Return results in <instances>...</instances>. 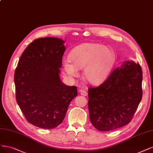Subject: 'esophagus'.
Listing matches in <instances>:
<instances>
[{"label":"esophagus","instance_id":"obj_1","mask_svg":"<svg viewBox=\"0 0 153 153\" xmlns=\"http://www.w3.org/2000/svg\"><path fill=\"white\" fill-rule=\"evenodd\" d=\"M79 92H80V95L82 96H86L87 95V92L85 91H84V90H81V89H80V90L79 91Z\"/></svg>","mask_w":153,"mask_h":153}]
</instances>
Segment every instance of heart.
Listing matches in <instances>:
<instances>
[{
	"label": "heart",
	"instance_id": "heart-1",
	"mask_svg": "<svg viewBox=\"0 0 153 153\" xmlns=\"http://www.w3.org/2000/svg\"><path fill=\"white\" fill-rule=\"evenodd\" d=\"M70 59L63 61L68 75L76 77L78 70L84 68L83 77L92 85L102 83L109 77L116 62L114 52L110 47L99 43H83L73 49Z\"/></svg>",
	"mask_w": 153,
	"mask_h": 153
}]
</instances>
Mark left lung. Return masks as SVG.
I'll list each match as a JSON object with an SVG mask.
<instances>
[{
	"label": "left lung",
	"instance_id": "left-lung-1",
	"mask_svg": "<svg viewBox=\"0 0 153 153\" xmlns=\"http://www.w3.org/2000/svg\"><path fill=\"white\" fill-rule=\"evenodd\" d=\"M143 71L134 61H125L101 85L88 90L89 117L100 131L127 125L143 96Z\"/></svg>",
	"mask_w": 153,
	"mask_h": 153
}]
</instances>
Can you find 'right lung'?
Wrapping results in <instances>:
<instances>
[{"label":"right lung","instance_id":"add662e5","mask_svg":"<svg viewBox=\"0 0 153 153\" xmlns=\"http://www.w3.org/2000/svg\"><path fill=\"white\" fill-rule=\"evenodd\" d=\"M65 41L56 37L35 40L23 52L14 73L16 98L25 117L36 127L52 129L64 120L75 86L60 78Z\"/></svg>","mask_w":153,"mask_h":153}]
</instances>
